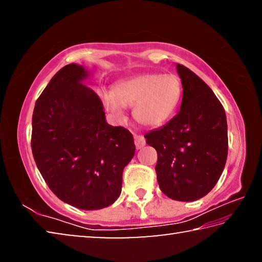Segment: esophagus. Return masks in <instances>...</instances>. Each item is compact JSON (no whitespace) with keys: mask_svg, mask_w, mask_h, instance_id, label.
<instances>
[{"mask_svg":"<svg viewBox=\"0 0 262 262\" xmlns=\"http://www.w3.org/2000/svg\"><path fill=\"white\" fill-rule=\"evenodd\" d=\"M134 139H135V145H136V149H141L143 148L145 145V139L142 135H134Z\"/></svg>","mask_w":262,"mask_h":262,"instance_id":"obj_1","label":"esophagus"}]
</instances>
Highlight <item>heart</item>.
Masks as SVG:
<instances>
[{"label":"heart","instance_id":"heart-1","mask_svg":"<svg viewBox=\"0 0 262 262\" xmlns=\"http://www.w3.org/2000/svg\"><path fill=\"white\" fill-rule=\"evenodd\" d=\"M183 82L177 74L144 73L118 81L101 100L111 113L123 117L125 106H134L135 120L149 128L162 126L173 117L183 99Z\"/></svg>","mask_w":262,"mask_h":262}]
</instances>
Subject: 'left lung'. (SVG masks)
I'll list each match as a JSON object with an SVG mask.
<instances>
[{
  "label": "left lung",
  "instance_id": "8db88e82",
  "mask_svg": "<svg viewBox=\"0 0 262 262\" xmlns=\"http://www.w3.org/2000/svg\"><path fill=\"white\" fill-rule=\"evenodd\" d=\"M177 70L184 88L179 112L144 137L158 155L159 188L172 200L188 202L219 181L228 157V123L211 89L185 66L178 63Z\"/></svg>",
  "mask_w": 262,
  "mask_h": 262
}]
</instances>
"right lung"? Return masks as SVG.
<instances>
[{
    "mask_svg": "<svg viewBox=\"0 0 262 262\" xmlns=\"http://www.w3.org/2000/svg\"><path fill=\"white\" fill-rule=\"evenodd\" d=\"M85 77L75 63L53 76L35 101L31 148L43 180L60 200L97 210L120 195L135 144L129 130L106 122L99 97L81 83Z\"/></svg>",
    "mask_w": 262,
    "mask_h": 262,
    "instance_id": "obj_1",
    "label": "right lung"
}]
</instances>
